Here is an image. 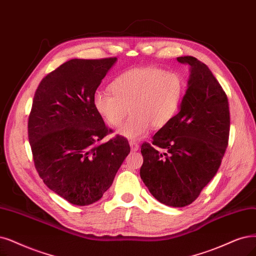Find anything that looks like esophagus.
Instances as JSON below:
<instances>
[{"instance_id":"34e87169","label":"esophagus","mask_w":256,"mask_h":256,"mask_svg":"<svg viewBox=\"0 0 256 256\" xmlns=\"http://www.w3.org/2000/svg\"><path fill=\"white\" fill-rule=\"evenodd\" d=\"M130 150H134V152L139 150V144L136 142V141H130Z\"/></svg>"}]
</instances>
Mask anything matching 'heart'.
Instances as JSON below:
<instances>
[{"label":"heart","instance_id":"heart-1","mask_svg":"<svg viewBox=\"0 0 256 256\" xmlns=\"http://www.w3.org/2000/svg\"><path fill=\"white\" fill-rule=\"evenodd\" d=\"M112 92L99 90L94 106L108 126L118 128L130 112L118 134L130 140L148 135L150 128H162L175 117L184 98L180 74L157 68H141L119 74L110 85Z\"/></svg>","mask_w":256,"mask_h":256}]
</instances>
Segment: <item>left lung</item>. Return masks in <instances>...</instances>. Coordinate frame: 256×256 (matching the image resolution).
<instances>
[{
    "mask_svg": "<svg viewBox=\"0 0 256 256\" xmlns=\"http://www.w3.org/2000/svg\"><path fill=\"white\" fill-rule=\"evenodd\" d=\"M190 66L179 112L141 146L140 177L158 202L191 204L218 171L228 146L230 110L226 94L208 66L194 56H178Z\"/></svg>",
    "mask_w": 256,
    "mask_h": 256,
    "instance_id": "8db88e82",
    "label": "left lung"
}]
</instances>
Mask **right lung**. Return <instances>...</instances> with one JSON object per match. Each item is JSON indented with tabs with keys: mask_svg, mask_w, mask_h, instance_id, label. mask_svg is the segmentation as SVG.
Segmentation results:
<instances>
[{
	"mask_svg": "<svg viewBox=\"0 0 256 256\" xmlns=\"http://www.w3.org/2000/svg\"><path fill=\"white\" fill-rule=\"evenodd\" d=\"M117 58L72 59L42 79L28 118L34 162L44 184L76 206L98 202L130 152L94 106V94Z\"/></svg>",
	"mask_w": 256,
	"mask_h": 256,
	"instance_id": "obj_1",
	"label": "right lung"
}]
</instances>
